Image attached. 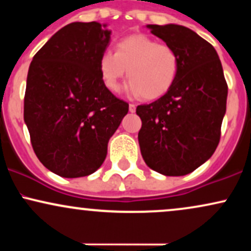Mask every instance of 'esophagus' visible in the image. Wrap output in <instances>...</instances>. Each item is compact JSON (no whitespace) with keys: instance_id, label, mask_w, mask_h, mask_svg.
Segmentation results:
<instances>
[{"instance_id":"1","label":"esophagus","mask_w":251,"mask_h":251,"mask_svg":"<svg viewBox=\"0 0 251 251\" xmlns=\"http://www.w3.org/2000/svg\"><path fill=\"white\" fill-rule=\"evenodd\" d=\"M128 109H129V112H131V113H134V112H135V105H134V103H129Z\"/></svg>"}]
</instances>
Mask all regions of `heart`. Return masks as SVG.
<instances>
[{"instance_id": "1", "label": "heart", "mask_w": 251, "mask_h": 251, "mask_svg": "<svg viewBox=\"0 0 251 251\" xmlns=\"http://www.w3.org/2000/svg\"><path fill=\"white\" fill-rule=\"evenodd\" d=\"M100 77L111 92H119L122 79H129L127 93L154 100L171 89L179 72V56L171 46L158 43L145 34H133L117 43L116 53L100 55Z\"/></svg>"}]
</instances>
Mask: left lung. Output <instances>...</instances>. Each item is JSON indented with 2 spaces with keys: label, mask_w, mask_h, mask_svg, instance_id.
<instances>
[{
  "label": "left lung",
  "mask_w": 251,
  "mask_h": 251,
  "mask_svg": "<svg viewBox=\"0 0 251 251\" xmlns=\"http://www.w3.org/2000/svg\"><path fill=\"white\" fill-rule=\"evenodd\" d=\"M146 28L179 56L171 89L137 107L142 119L140 152L150 169L164 176L195 171L214 154L226 111L227 85L217 51L194 30L179 25Z\"/></svg>",
  "instance_id": "8db88e82"
}]
</instances>
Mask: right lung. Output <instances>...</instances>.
<instances>
[{
  "instance_id": "obj_1",
  "label": "right lung",
  "mask_w": 251,
  "mask_h": 251,
  "mask_svg": "<svg viewBox=\"0 0 251 251\" xmlns=\"http://www.w3.org/2000/svg\"><path fill=\"white\" fill-rule=\"evenodd\" d=\"M112 31L99 22H73L34 55L27 76L24 118L36 157L63 178L96 172L108 140L127 114L100 77V55Z\"/></svg>"
}]
</instances>
